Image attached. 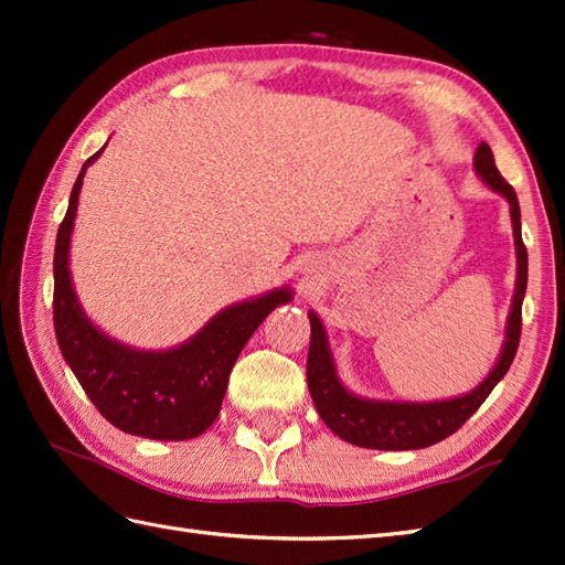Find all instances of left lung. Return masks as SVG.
<instances>
[{"label": "left lung", "instance_id": "obj_1", "mask_svg": "<svg viewBox=\"0 0 565 565\" xmlns=\"http://www.w3.org/2000/svg\"><path fill=\"white\" fill-rule=\"evenodd\" d=\"M473 170L483 182L510 203V221L514 237V255H518V279L510 316L505 322V342L498 354L495 366L488 376L463 395L444 401H381L364 398L344 386L338 364L328 342V332L318 313L308 310L310 320V350H308V391L316 403V411L334 435L354 447L381 449V451H407L425 449L454 435L468 417H471L493 391L500 379L508 374L514 354H518L522 332V301L526 291V247L522 243V215L514 189L502 179L495 167L493 150L481 142L473 158Z\"/></svg>", "mask_w": 565, "mask_h": 565}]
</instances>
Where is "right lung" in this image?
<instances>
[{"instance_id":"add662e5","label":"right lung","mask_w":565,"mask_h":565,"mask_svg":"<svg viewBox=\"0 0 565 565\" xmlns=\"http://www.w3.org/2000/svg\"><path fill=\"white\" fill-rule=\"evenodd\" d=\"M106 148V146H104ZM82 164L55 239L53 320L60 352L97 411L128 435L182 441L203 435L221 413L233 364L262 320L289 303V286L218 310L196 334L170 350H138L99 330L77 298L70 274V239L87 167Z\"/></svg>"}]
</instances>
